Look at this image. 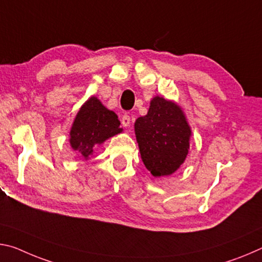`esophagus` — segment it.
I'll return each mask as SVG.
<instances>
[{"label": "esophagus", "instance_id": "esophagus-1", "mask_svg": "<svg viewBox=\"0 0 262 262\" xmlns=\"http://www.w3.org/2000/svg\"><path fill=\"white\" fill-rule=\"evenodd\" d=\"M130 122H131L130 116H128V115H124L123 117H122V125L125 126V127L130 126Z\"/></svg>", "mask_w": 262, "mask_h": 262}]
</instances>
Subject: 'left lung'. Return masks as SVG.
<instances>
[{
  "label": "left lung",
  "instance_id": "8db88e82",
  "mask_svg": "<svg viewBox=\"0 0 262 262\" xmlns=\"http://www.w3.org/2000/svg\"><path fill=\"white\" fill-rule=\"evenodd\" d=\"M141 160L156 178L175 173L186 160L191 127L177 102L154 96L145 116L135 122Z\"/></svg>",
  "mask_w": 262,
  "mask_h": 262
}]
</instances>
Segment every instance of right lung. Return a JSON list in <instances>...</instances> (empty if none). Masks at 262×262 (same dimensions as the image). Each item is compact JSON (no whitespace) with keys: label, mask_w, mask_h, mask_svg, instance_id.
I'll return each mask as SVG.
<instances>
[{"label":"right lung","mask_w":262,"mask_h":262,"mask_svg":"<svg viewBox=\"0 0 262 262\" xmlns=\"http://www.w3.org/2000/svg\"><path fill=\"white\" fill-rule=\"evenodd\" d=\"M119 125L118 116L113 110L105 108L96 96L89 97L81 105L72 124L71 147L83 160H88L97 146L111 137L122 134L123 128Z\"/></svg>","instance_id":"add662e5"}]
</instances>
